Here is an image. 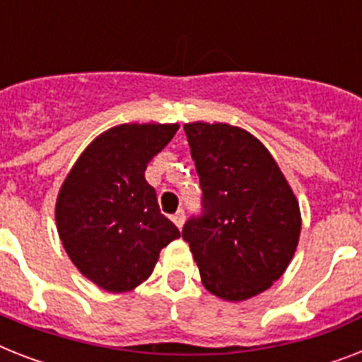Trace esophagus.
Here are the masks:
<instances>
[{"label": "esophagus", "mask_w": 362, "mask_h": 362, "mask_svg": "<svg viewBox=\"0 0 362 362\" xmlns=\"http://www.w3.org/2000/svg\"><path fill=\"white\" fill-rule=\"evenodd\" d=\"M170 220L175 221V226L178 227V229H182V227H184V221H186V212H184V210H178L176 214H173Z\"/></svg>", "instance_id": "34e87169"}]
</instances>
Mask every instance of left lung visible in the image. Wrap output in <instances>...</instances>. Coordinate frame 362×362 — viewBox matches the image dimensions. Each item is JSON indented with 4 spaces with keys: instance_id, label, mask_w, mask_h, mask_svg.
<instances>
[{
    "instance_id": "obj_1",
    "label": "left lung",
    "mask_w": 362,
    "mask_h": 362,
    "mask_svg": "<svg viewBox=\"0 0 362 362\" xmlns=\"http://www.w3.org/2000/svg\"><path fill=\"white\" fill-rule=\"evenodd\" d=\"M203 189L201 216L182 229L203 286L246 300L274 284L297 250L300 210L270 152L229 124L184 125Z\"/></svg>"
}]
</instances>
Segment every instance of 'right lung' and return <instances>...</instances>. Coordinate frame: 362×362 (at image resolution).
<instances>
[{"label":"right lung","instance_id":"1","mask_svg":"<svg viewBox=\"0 0 362 362\" xmlns=\"http://www.w3.org/2000/svg\"><path fill=\"white\" fill-rule=\"evenodd\" d=\"M178 124H122L82 152L56 201L65 252L88 280L107 291H131L146 280L159 252L180 237L161 214L146 165Z\"/></svg>","mask_w":362,"mask_h":362}]
</instances>
